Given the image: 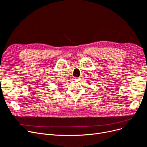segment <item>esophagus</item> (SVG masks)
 I'll return each instance as SVG.
<instances>
[{"mask_svg": "<svg viewBox=\"0 0 147 147\" xmlns=\"http://www.w3.org/2000/svg\"><path fill=\"white\" fill-rule=\"evenodd\" d=\"M73 79H74V80H78V81H79V80H80V79H79V78H74Z\"/></svg>", "mask_w": 147, "mask_h": 147, "instance_id": "34e87169", "label": "esophagus"}]
</instances>
